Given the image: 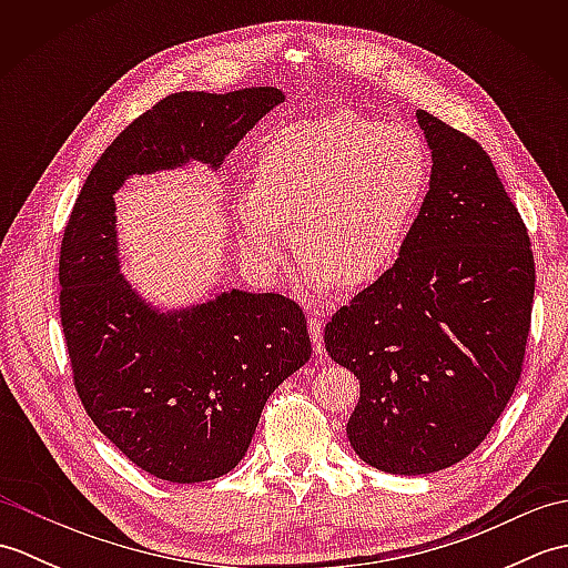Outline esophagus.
<instances>
[{
	"mask_svg": "<svg viewBox=\"0 0 568 568\" xmlns=\"http://www.w3.org/2000/svg\"><path fill=\"white\" fill-rule=\"evenodd\" d=\"M307 329H310L312 348H315V354H322V352H324V342H322V320H320V317H310V320H307Z\"/></svg>",
	"mask_w": 568,
	"mask_h": 568,
	"instance_id": "esophagus-1",
	"label": "esophagus"
}]
</instances>
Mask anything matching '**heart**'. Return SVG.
Listing matches in <instances>:
<instances>
[{"mask_svg": "<svg viewBox=\"0 0 568 568\" xmlns=\"http://www.w3.org/2000/svg\"><path fill=\"white\" fill-rule=\"evenodd\" d=\"M427 185V146L413 129L354 112L293 122L265 141L253 192L236 200L241 248L275 281L295 229L312 291L371 285L403 256Z\"/></svg>", "mask_w": 568, "mask_h": 568, "instance_id": "b5f03b06", "label": "heart"}]
</instances>
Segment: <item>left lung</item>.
I'll return each instance as SVG.
<instances>
[{"mask_svg": "<svg viewBox=\"0 0 568 568\" xmlns=\"http://www.w3.org/2000/svg\"><path fill=\"white\" fill-rule=\"evenodd\" d=\"M429 190L403 256L324 327L358 378L346 434L361 462L422 476L486 439L520 381L535 297L527 229L490 155L417 110Z\"/></svg>", "mask_w": 568, "mask_h": 568, "instance_id": "left-lung-1", "label": "left lung"}]
</instances>
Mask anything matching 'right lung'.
Returning <instances> with one entry per match:
<instances>
[{"mask_svg":"<svg viewBox=\"0 0 568 568\" xmlns=\"http://www.w3.org/2000/svg\"><path fill=\"white\" fill-rule=\"evenodd\" d=\"M277 88L178 92L119 134L84 180L60 246V322L72 378L98 429L131 464L171 484L229 474L263 405L312 354L293 300L232 291L163 310L122 275L114 192L192 163L220 171Z\"/></svg>","mask_w":568,"mask_h":568,"instance_id":"add662e5","label":"right lung"}]
</instances>
